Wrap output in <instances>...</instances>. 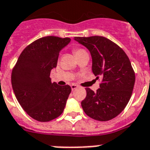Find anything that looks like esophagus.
I'll return each mask as SVG.
<instances>
[{"instance_id": "esophagus-1", "label": "esophagus", "mask_w": 150, "mask_h": 150, "mask_svg": "<svg viewBox=\"0 0 150 150\" xmlns=\"http://www.w3.org/2000/svg\"><path fill=\"white\" fill-rule=\"evenodd\" d=\"M78 87H79V86H77V85H75V84L71 85V89H72V90H75V89H76Z\"/></svg>"}]
</instances>
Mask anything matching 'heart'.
Here are the masks:
<instances>
[{
	"label": "heart",
	"instance_id": "1",
	"mask_svg": "<svg viewBox=\"0 0 150 150\" xmlns=\"http://www.w3.org/2000/svg\"><path fill=\"white\" fill-rule=\"evenodd\" d=\"M74 54H75V55L76 57L79 56V54H82V53H84V52H86V50H83V49H81V48H75V49H74Z\"/></svg>",
	"mask_w": 150,
	"mask_h": 150
}]
</instances>
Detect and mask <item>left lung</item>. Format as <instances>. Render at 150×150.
<instances>
[{
	"label": "left lung",
	"mask_w": 150,
	"mask_h": 150,
	"mask_svg": "<svg viewBox=\"0 0 150 150\" xmlns=\"http://www.w3.org/2000/svg\"><path fill=\"white\" fill-rule=\"evenodd\" d=\"M74 39L90 51L93 72L97 79L102 78L96 93L86 88V96L81 103L82 109L94 120L110 121L121 114L132 94L135 75L130 60L109 39L99 36Z\"/></svg>",
	"instance_id": "1"
}]
</instances>
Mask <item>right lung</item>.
Wrapping results in <instances>:
<instances>
[{
    "label": "right lung",
    "mask_w": 150,
    "mask_h": 150,
    "mask_svg": "<svg viewBox=\"0 0 150 150\" xmlns=\"http://www.w3.org/2000/svg\"><path fill=\"white\" fill-rule=\"evenodd\" d=\"M70 38L45 36L25 48L11 72V85L22 109L33 119L47 122L62 114L71 93L70 86L51 82L60 50Z\"/></svg>",
    "instance_id": "obj_1"
}]
</instances>
